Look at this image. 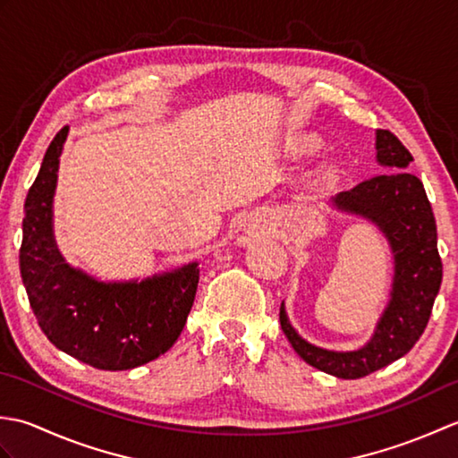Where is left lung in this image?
<instances>
[{
    "instance_id": "8db88e82",
    "label": "left lung",
    "mask_w": 458,
    "mask_h": 458,
    "mask_svg": "<svg viewBox=\"0 0 458 458\" xmlns=\"http://www.w3.org/2000/svg\"><path fill=\"white\" fill-rule=\"evenodd\" d=\"M376 149L387 171L335 197L336 208L372 220L394 251L392 299L372 340L354 352L313 346L289 325L284 305L279 309L281 328L295 352L313 368L344 379L364 377L410 352L429 323L443 279L431 202L423 182L407 171L411 153L390 130L376 131Z\"/></svg>"
}]
</instances>
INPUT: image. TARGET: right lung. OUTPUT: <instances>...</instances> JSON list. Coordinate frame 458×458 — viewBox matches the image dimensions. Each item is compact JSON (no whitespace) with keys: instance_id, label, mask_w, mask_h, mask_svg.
I'll return each mask as SVG.
<instances>
[{"instance_id":"right-lung-1","label":"right lung","mask_w":458,"mask_h":458,"mask_svg":"<svg viewBox=\"0 0 458 458\" xmlns=\"http://www.w3.org/2000/svg\"><path fill=\"white\" fill-rule=\"evenodd\" d=\"M68 128L55 135L25 199L19 250L29 303L51 343L98 369H131L174 344L187 323L199 267L131 284H102L64 264L53 238V194Z\"/></svg>"}]
</instances>
